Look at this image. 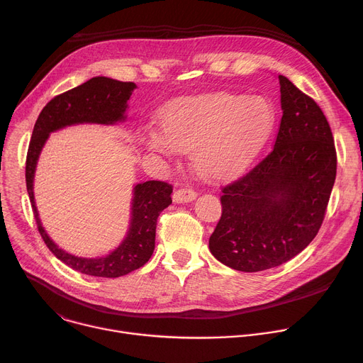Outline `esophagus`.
<instances>
[{
    "instance_id": "esophagus-1",
    "label": "esophagus",
    "mask_w": 363,
    "mask_h": 363,
    "mask_svg": "<svg viewBox=\"0 0 363 363\" xmlns=\"http://www.w3.org/2000/svg\"><path fill=\"white\" fill-rule=\"evenodd\" d=\"M196 198V192L191 188H181L174 192V202L177 203H184V202H191Z\"/></svg>"
}]
</instances>
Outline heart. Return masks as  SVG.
<instances>
[{
  "instance_id": "obj_1",
  "label": "heart",
  "mask_w": 363,
  "mask_h": 363,
  "mask_svg": "<svg viewBox=\"0 0 363 363\" xmlns=\"http://www.w3.org/2000/svg\"><path fill=\"white\" fill-rule=\"evenodd\" d=\"M276 122L272 103L260 96L228 93L174 101L162 116L161 132L150 130L152 152L192 149L198 174L221 179L238 171L270 136Z\"/></svg>"
}]
</instances>
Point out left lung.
Returning a JSON list of instances; mask_svg holds the SVG:
<instances>
[{
    "label": "left lung",
    "instance_id": "1",
    "mask_svg": "<svg viewBox=\"0 0 363 363\" xmlns=\"http://www.w3.org/2000/svg\"><path fill=\"white\" fill-rule=\"evenodd\" d=\"M283 116L273 150L223 186L210 251L245 273L277 267L319 233L336 178V149L318 103L279 76Z\"/></svg>",
    "mask_w": 363,
    "mask_h": 363
}]
</instances>
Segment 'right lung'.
<instances>
[{"label": "right lung", "mask_w": 363, "mask_h": 363, "mask_svg": "<svg viewBox=\"0 0 363 363\" xmlns=\"http://www.w3.org/2000/svg\"><path fill=\"white\" fill-rule=\"evenodd\" d=\"M136 84L109 77H93L86 83L51 99L34 125L26 161V182L38 233L48 250L60 262L87 276L115 279L138 270L155 250V234L160 214L172 203V185L162 181H146L135 185L130 225L125 240L106 257L83 258L59 248L41 225L34 202V172L41 149L55 130L77 123L113 125L125 121L128 100Z\"/></svg>", "instance_id": "1"}]
</instances>
